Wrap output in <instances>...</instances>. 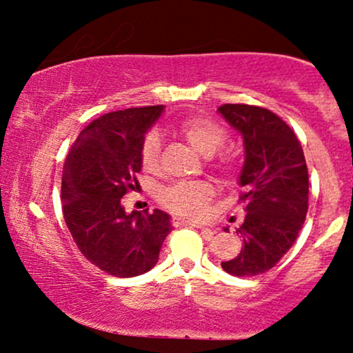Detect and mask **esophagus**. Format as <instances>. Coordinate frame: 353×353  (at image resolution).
Here are the masks:
<instances>
[{"label": "esophagus", "instance_id": "34e87169", "mask_svg": "<svg viewBox=\"0 0 353 353\" xmlns=\"http://www.w3.org/2000/svg\"><path fill=\"white\" fill-rule=\"evenodd\" d=\"M172 224L176 225V228H182V225H192V228H197V229H202L205 232V237L208 239H210L214 236V230L212 229H209V228H204V225H201V224H197V222H190V221H184V219H179V217H176L172 221Z\"/></svg>", "mask_w": 353, "mask_h": 353}]
</instances>
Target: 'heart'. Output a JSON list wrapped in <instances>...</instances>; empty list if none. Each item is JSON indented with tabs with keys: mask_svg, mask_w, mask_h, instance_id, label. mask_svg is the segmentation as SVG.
I'll use <instances>...</instances> for the list:
<instances>
[{
	"mask_svg": "<svg viewBox=\"0 0 353 353\" xmlns=\"http://www.w3.org/2000/svg\"><path fill=\"white\" fill-rule=\"evenodd\" d=\"M179 132L194 151L209 157L216 154L228 141V134L216 121L204 116H192L181 121ZM141 164L144 171L157 172L161 164V137L157 131H149L141 145ZM217 168L222 174L230 176L236 169V163L230 157H221ZM214 197V188L209 182L192 181L177 182L169 185L159 194L161 204L176 216L185 219H202L208 216L209 202Z\"/></svg>",
	"mask_w": 353,
	"mask_h": 353,
	"instance_id": "b5f03b06",
	"label": "heart"
}]
</instances>
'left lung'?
I'll return each instance as SVG.
<instances>
[{"label": "left lung", "mask_w": 353, "mask_h": 353, "mask_svg": "<svg viewBox=\"0 0 353 353\" xmlns=\"http://www.w3.org/2000/svg\"><path fill=\"white\" fill-rule=\"evenodd\" d=\"M219 112L244 139L239 201L247 210L237 229L244 247L221 265L236 277H254L272 269L299 237L309 210V172L301 141L272 111L224 104Z\"/></svg>", "instance_id": "1"}]
</instances>
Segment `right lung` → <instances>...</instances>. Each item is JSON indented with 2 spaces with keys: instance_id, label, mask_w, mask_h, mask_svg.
<instances>
[{
  "instance_id": "1",
  "label": "right lung",
  "mask_w": 353,
  "mask_h": 353,
  "mask_svg": "<svg viewBox=\"0 0 353 353\" xmlns=\"http://www.w3.org/2000/svg\"><path fill=\"white\" fill-rule=\"evenodd\" d=\"M164 106L108 112L79 132L63 168V216L91 264L114 277H136L157 264L171 232L163 210L125 214L121 197L137 185L141 145Z\"/></svg>"
}]
</instances>
